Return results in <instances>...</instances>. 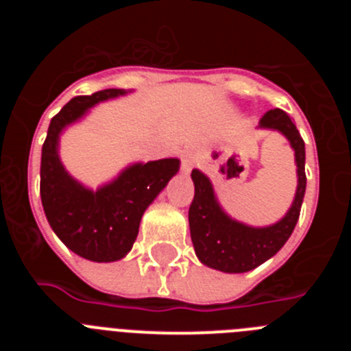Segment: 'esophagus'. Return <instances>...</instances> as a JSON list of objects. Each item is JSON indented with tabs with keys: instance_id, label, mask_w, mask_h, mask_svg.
<instances>
[{
	"instance_id": "esophagus-1",
	"label": "esophagus",
	"mask_w": 351,
	"mask_h": 351,
	"mask_svg": "<svg viewBox=\"0 0 351 351\" xmlns=\"http://www.w3.org/2000/svg\"><path fill=\"white\" fill-rule=\"evenodd\" d=\"M182 170H184L186 173L190 172L191 170V167H193V156H191V154H186L184 158H182Z\"/></svg>"
}]
</instances>
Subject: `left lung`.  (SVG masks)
<instances>
[{"label": "left lung", "instance_id": "left-lung-1", "mask_svg": "<svg viewBox=\"0 0 351 351\" xmlns=\"http://www.w3.org/2000/svg\"><path fill=\"white\" fill-rule=\"evenodd\" d=\"M260 128L278 130L290 141L295 151L297 193L290 210L281 221L265 228H253L234 221L221 210L216 202L213 186L200 170L191 172L195 184V197L191 200L188 219H190L191 243L198 260L207 267L223 272H247L258 267L260 263L274 256L297 225L306 193V149L299 130L285 110L272 108L260 119Z\"/></svg>", "mask_w": 351, "mask_h": 351}]
</instances>
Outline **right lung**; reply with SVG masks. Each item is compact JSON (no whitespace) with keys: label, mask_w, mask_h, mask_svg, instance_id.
<instances>
[{"label":"right lung","mask_w":351,"mask_h":351,"mask_svg":"<svg viewBox=\"0 0 351 351\" xmlns=\"http://www.w3.org/2000/svg\"><path fill=\"white\" fill-rule=\"evenodd\" d=\"M125 89H104L71 98L49 125L42 147L40 197L56 235L82 258L116 262L132 250L142 214L179 170V160L137 163L98 191L86 190L61 165L58 141L63 128L101 100L125 95Z\"/></svg>","instance_id":"add662e5"}]
</instances>
